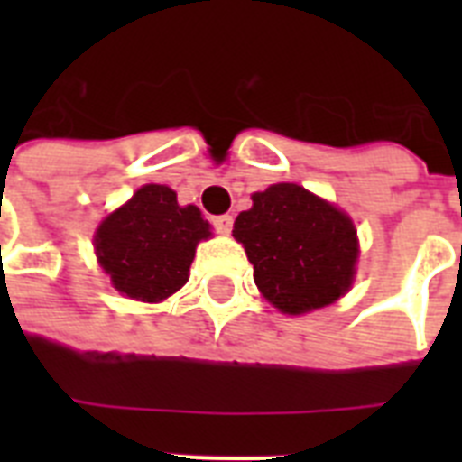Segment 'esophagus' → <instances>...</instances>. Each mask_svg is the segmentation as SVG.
Listing matches in <instances>:
<instances>
[{
  "label": "esophagus",
  "mask_w": 462,
  "mask_h": 462,
  "mask_svg": "<svg viewBox=\"0 0 462 462\" xmlns=\"http://www.w3.org/2000/svg\"><path fill=\"white\" fill-rule=\"evenodd\" d=\"M210 223H213L216 232H220V235H230L235 217H232V216H216L213 220H210Z\"/></svg>",
  "instance_id": "34e87169"
}]
</instances>
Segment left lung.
Segmentation results:
<instances>
[{
	"instance_id": "left-lung-1",
	"label": "left lung",
	"mask_w": 462,
	"mask_h": 462,
	"mask_svg": "<svg viewBox=\"0 0 462 462\" xmlns=\"http://www.w3.org/2000/svg\"><path fill=\"white\" fill-rule=\"evenodd\" d=\"M235 220L254 266V282L285 314L336 302L352 285L357 232L343 210L297 184H273L252 196Z\"/></svg>"
}]
</instances>
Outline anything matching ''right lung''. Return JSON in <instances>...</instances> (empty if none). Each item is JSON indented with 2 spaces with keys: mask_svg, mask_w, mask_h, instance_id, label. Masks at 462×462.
Here are the masks:
<instances>
[{
  "mask_svg": "<svg viewBox=\"0 0 462 462\" xmlns=\"http://www.w3.org/2000/svg\"><path fill=\"white\" fill-rule=\"evenodd\" d=\"M210 237L196 206H180L162 184H146L96 232L100 266L122 295L160 302L189 281L196 245Z\"/></svg>",
  "mask_w": 462,
  "mask_h": 462,
  "instance_id": "right-lung-1",
  "label": "right lung"
}]
</instances>
